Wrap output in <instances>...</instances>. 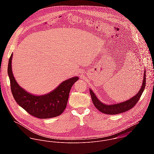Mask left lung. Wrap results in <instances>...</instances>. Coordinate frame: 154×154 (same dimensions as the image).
Masks as SVG:
<instances>
[{
    "mask_svg": "<svg viewBox=\"0 0 154 154\" xmlns=\"http://www.w3.org/2000/svg\"><path fill=\"white\" fill-rule=\"evenodd\" d=\"M145 85H146V71L145 70L142 85L140 89L138 91L137 94L135 95L134 97H133L131 99L125 102H122V103L116 104H110V105L105 104L101 103L97 98V97H96L94 92L91 90V89H89V91H90L89 92L91 96L93 104L98 110L104 114L114 115V114L124 112L133 108L140 99L141 95L142 94L145 89Z\"/></svg>",
    "mask_w": 154,
    "mask_h": 154,
    "instance_id": "left-lung-1",
    "label": "left lung"
}]
</instances>
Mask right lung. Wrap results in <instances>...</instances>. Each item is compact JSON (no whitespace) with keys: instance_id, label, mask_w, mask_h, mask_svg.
<instances>
[{"instance_id":"add662e5","label":"right lung","mask_w":154,"mask_h":154,"mask_svg":"<svg viewBox=\"0 0 154 154\" xmlns=\"http://www.w3.org/2000/svg\"><path fill=\"white\" fill-rule=\"evenodd\" d=\"M12 54L8 63V73L10 79L13 97L18 104L31 116L39 119L57 117L66 109L70 89L79 79L75 76L62 82L48 94L34 95L21 88L16 80L12 70Z\"/></svg>"}]
</instances>
